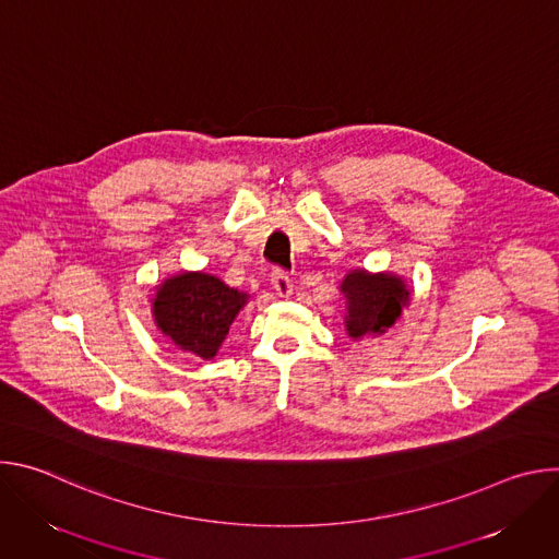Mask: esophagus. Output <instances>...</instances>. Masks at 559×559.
Instances as JSON below:
<instances>
[{"mask_svg":"<svg viewBox=\"0 0 559 559\" xmlns=\"http://www.w3.org/2000/svg\"><path fill=\"white\" fill-rule=\"evenodd\" d=\"M272 285H274L276 294L283 296V298L292 296V292H294V283H292V278L287 276V272H283V270H274V272H272Z\"/></svg>","mask_w":559,"mask_h":559,"instance_id":"34e87169","label":"esophagus"}]
</instances>
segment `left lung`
<instances>
[{"mask_svg":"<svg viewBox=\"0 0 559 559\" xmlns=\"http://www.w3.org/2000/svg\"><path fill=\"white\" fill-rule=\"evenodd\" d=\"M341 292L347 300L345 328L354 341L384 334L409 302L405 281L389 272L369 274L365 270H354L343 278Z\"/></svg>","mask_w":559,"mask_h":559,"instance_id":"8db88e82","label":"left lung"}]
</instances>
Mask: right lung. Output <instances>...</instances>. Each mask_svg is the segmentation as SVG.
<instances>
[{"label":"right lung","instance_id":"right-lung-1","mask_svg":"<svg viewBox=\"0 0 559 559\" xmlns=\"http://www.w3.org/2000/svg\"><path fill=\"white\" fill-rule=\"evenodd\" d=\"M248 298L212 274L181 272L156 287L152 316L175 347L210 360Z\"/></svg>","mask_w":559,"mask_h":559}]
</instances>
